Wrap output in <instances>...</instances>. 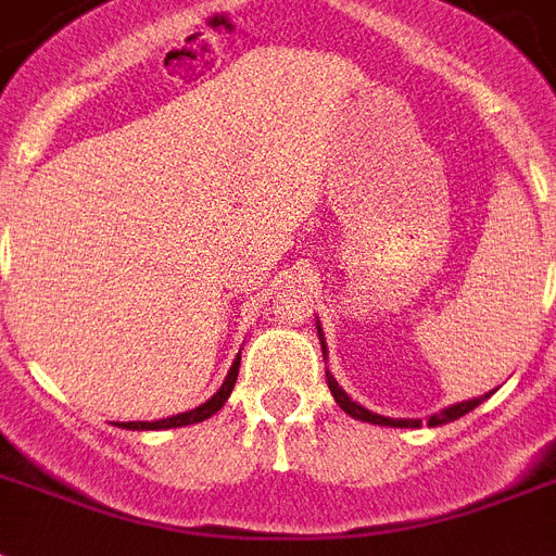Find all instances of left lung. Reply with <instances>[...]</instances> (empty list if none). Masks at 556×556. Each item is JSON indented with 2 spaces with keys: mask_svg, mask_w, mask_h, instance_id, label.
<instances>
[{
  "mask_svg": "<svg viewBox=\"0 0 556 556\" xmlns=\"http://www.w3.org/2000/svg\"><path fill=\"white\" fill-rule=\"evenodd\" d=\"M319 340H323V331H319ZM323 354H325V342H323ZM325 380H328V388H331L333 400H337V405H340L345 414H351L354 419H363V422H374V426H391V428H419L422 422L419 419H391V417H380V414H374V410L363 408V405H356L354 400H351L345 391H342L340 386H337V380H333L331 374L325 371ZM489 396V394H485ZM485 396H477V400H468V403H457L451 405V408L440 410V414H434V417L428 419V426H442V422H451V419H459L463 414H468V410H473L477 405L485 400Z\"/></svg>",
  "mask_w": 556,
  "mask_h": 556,
  "instance_id": "1",
  "label": "left lung"
}]
</instances>
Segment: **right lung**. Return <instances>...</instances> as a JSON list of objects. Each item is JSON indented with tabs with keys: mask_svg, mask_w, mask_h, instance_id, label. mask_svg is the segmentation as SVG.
I'll list each match as a JSON object with an SVG mask.
<instances>
[{
	"mask_svg": "<svg viewBox=\"0 0 556 556\" xmlns=\"http://www.w3.org/2000/svg\"><path fill=\"white\" fill-rule=\"evenodd\" d=\"M237 374H239V356L233 359L231 371H228V377H225L223 388L216 391L207 403H202L200 408L193 410H185V414H176V417H168V419H156V422H122V428H130V431H156V428H179V426H193V422H202V419L214 417L216 410L223 408L225 400L231 396L233 391V382H237Z\"/></svg>",
	"mask_w": 556,
	"mask_h": 556,
	"instance_id": "right-lung-1",
	"label": "right lung"
}]
</instances>
